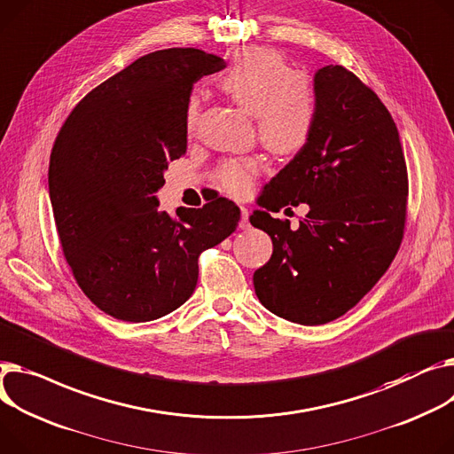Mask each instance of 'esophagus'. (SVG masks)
Masks as SVG:
<instances>
[{
  "mask_svg": "<svg viewBox=\"0 0 454 454\" xmlns=\"http://www.w3.org/2000/svg\"><path fill=\"white\" fill-rule=\"evenodd\" d=\"M248 207L247 206H240V223H239V228L240 230H248L250 228V221H248Z\"/></svg>",
  "mask_w": 454,
  "mask_h": 454,
  "instance_id": "1",
  "label": "esophagus"
}]
</instances>
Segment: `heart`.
I'll return each mask as SVG.
<instances>
[{
    "label": "heart",
    "instance_id": "heart-1",
    "mask_svg": "<svg viewBox=\"0 0 454 454\" xmlns=\"http://www.w3.org/2000/svg\"><path fill=\"white\" fill-rule=\"evenodd\" d=\"M221 87L240 109L257 118L259 138L271 153L290 157L307 145L317 111L314 87L307 76L292 73L278 51H240L221 78ZM199 113V98L193 97L186 111L190 131L197 128ZM259 169L257 159H230L217 169V183L230 195L245 197Z\"/></svg>",
    "mask_w": 454,
    "mask_h": 454
}]
</instances>
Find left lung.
I'll return each mask as SVG.
<instances>
[{
    "mask_svg": "<svg viewBox=\"0 0 454 454\" xmlns=\"http://www.w3.org/2000/svg\"><path fill=\"white\" fill-rule=\"evenodd\" d=\"M316 122L307 145L264 186L250 223L274 245L255 270L264 309L299 325L343 316L385 274L405 228L407 166L378 95L341 66L314 74ZM307 201L292 231L270 210Z\"/></svg>",
    "mask_w": 454,
    "mask_h": 454,
    "instance_id": "1",
    "label": "left lung"
}]
</instances>
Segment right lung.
<instances>
[{"mask_svg":"<svg viewBox=\"0 0 454 454\" xmlns=\"http://www.w3.org/2000/svg\"><path fill=\"white\" fill-rule=\"evenodd\" d=\"M200 49L149 52L100 83L59 129L49 197L64 255L83 294L131 323L159 319L192 297L200 252L231 235L226 197L159 211L169 162L186 153L193 83L224 69Z\"/></svg>","mask_w":454,"mask_h":454,"instance_id":"obj_1","label":"right lung"}]
</instances>
